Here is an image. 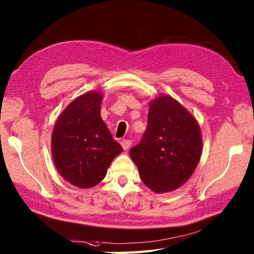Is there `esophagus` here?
Listing matches in <instances>:
<instances>
[{
  "label": "esophagus",
  "instance_id": "obj_1",
  "mask_svg": "<svg viewBox=\"0 0 254 254\" xmlns=\"http://www.w3.org/2000/svg\"><path fill=\"white\" fill-rule=\"evenodd\" d=\"M121 144H122L124 150H128L129 146L131 145V141H130V140H128V139H124L123 141L121 142Z\"/></svg>",
  "mask_w": 254,
  "mask_h": 254
}]
</instances>
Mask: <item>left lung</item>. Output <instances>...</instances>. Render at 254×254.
<instances>
[{
    "label": "left lung",
    "instance_id": "left-lung-1",
    "mask_svg": "<svg viewBox=\"0 0 254 254\" xmlns=\"http://www.w3.org/2000/svg\"><path fill=\"white\" fill-rule=\"evenodd\" d=\"M202 149L195 117L171 95L161 94L150 101L148 127L129 154L146 187L155 193H165L191 177Z\"/></svg>",
    "mask_w": 254,
    "mask_h": 254
}]
</instances>
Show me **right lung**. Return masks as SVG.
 <instances>
[{
    "instance_id": "obj_1",
    "label": "right lung",
    "mask_w": 254,
    "mask_h": 254,
    "mask_svg": "<svg viewBox=\"0 0 254 254\" xmlns=\"http://www.w3.org/2000/svg\"><path fill=\"white\" fill-rule=\"evenodd\" d=\"M102 100L100 91L77 97L56 120L51 138L56 170L80 189L103 180L112 161L123 151L101 117Z\"/></svg>"
}]
</instances>
